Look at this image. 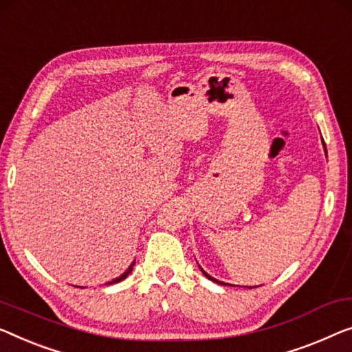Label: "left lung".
I'll return each instance as SVG.
<instances>
[{
    "label": "left lung",
    "instance_id": "left-lung-1",
    "mask_svg": "<svg viewBox=\"0 0 352 352\" xmlns=\"http://www.w3.org/2000/svg\"><path fill=\"white\" fill-rule=\"evenodd\" d=\"M322 145H324V151H326V156H327V148H326V144H324V140H322ZM199 269H201V270H202V274H204V275H206V276L208 278V280H210V281H213V283H218V285H224V286H226V285H229V283L219 281V280H217V278H213L212 275H208V274H207V272H206V270H204L201 265H199ZM254 287H256V286H254ZM250 289H251V286H250Z\"/></svg>",
    "mask_w": 352,
    "mask_h": 352
}]
</instances>
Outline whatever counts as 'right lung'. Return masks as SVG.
I'll return each instance as SVG.
<instances>
[{
  "instance_id": "1",
  "label": "right lung",
  "mask_w": 352,
  "mask_h": 352,
  "mask_svg": "<svg viewBox=\"0 0 352 352\" xmlns=\"http://www.w3.org/2000/svg\"><path fill=\"white\" fill-rule=\"evenodd\" d=\"M134 264H135V261L133 262V264H131V265L128 267V269H126V272H124V274H122V275H120V276H117V278H113V280H112V281H109V283H107V285H115V283H120V281H122V280H124V278H126V276H128V275L131 274V272H133V267H134Z\"/></svg>"
}]
</instances>
